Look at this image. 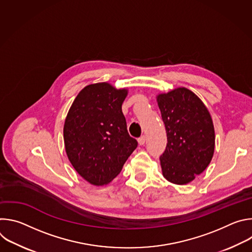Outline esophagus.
Here are the masks:
<instances>
[{
  "label": "esophagus",
  "instance_id": "obj_1",
  "mask_svg": "<svg viewBox=\"0 0 252 252\" xmlns=\"http://www.w3.org/2000/svg\"><path fill=\"white\" fill-rule=\"evenodd\" d=\"M146 140H147V137L145 135H141L138 139H137V142L139 146H143L146 143Z\"/></svg>",
  "mask_w": 252,
  "mask_h": 252
}]
</instances>
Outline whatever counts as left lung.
I'll list each match as a JSON object with an SVG mask.
<instances>
[{
  "instance_id": "obj_1",
  "label": "left lung",
  "mask_w": 252,
  "mask_h": 252,
  "mask_svg": "<svg viewBox=\"0 0 252 252\" xmlns=\"http://www.w3.org/2000/svg\"><path fill=\"white\" fill-rule=\"evenodd\" d=\"M157 101L167 135L159 158L162 175L171 184L188 185L212 159L215 133L211 116L202 100L184 87L158 94Z\"/></svg>"
}]
</instances>
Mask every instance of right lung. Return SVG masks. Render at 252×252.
I'll return each mask as SVG.
<instances>
[{"mask_svg": "<svg viewBox=\"0 0 252 252\" xmlns=\"http://www.w3.org/2000/svg\"><path fill=\"white\" fill-rule=\"evenodd\" d=\"M127 93V89H116L105 82L89 85L76 96L65 117L67 158L93 186L110 184L137 147L122 112Z\"/></svg>", "mask_w": 252, "mask_h": 252, "instance_id": "1", "label": "right lung"}]
</instances>
